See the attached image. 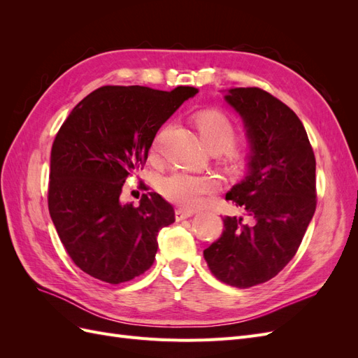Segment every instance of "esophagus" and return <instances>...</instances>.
<instances>
[{
  "mask_svg": "<svg viewBox=\"0 0 358 358\" xmlns=\"http://www.w3.org/2000/svg\"><path fill=\"white\" fill-rule=\"evenodd\" d=\"M192 210H188V209H176L175 212V216H176V221H182V220H187L189 218V216H192Z\"/></svg>",
  "mask_w": 358,
  "mask_h": 358,
  "instance_id": "obj_1",
  "label": "esophagus"
}]
</instances>
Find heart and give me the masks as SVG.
<instances>
[{"label": "heart", "mask_w": 358, "mask_h": 358, "mask_svg": "<svg viewBox=\"0 0 358 358\" xmlns=\"http://www.w3.org/2000/svg\"><path fill=\"white\" fill-rule=\"evenodd\" d=\"M196 124L203 142L213 152H222L224 164L230 170H241L246 164V152L234 146L237 136L236 125L224 112L216 109H206L197 113ZM164 133H159L152 149L159 150ZM220 180L212 175H192L187 171H171L170 175L159 180V191L169 201L182 208H197L206 196L216 192Z\"/></svg>", "instance_id": "1"}]
</instances>
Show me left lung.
<instances>
[{
	"mask_svg": "<svg viewBox=\"0 0 358 358\" xmlns=\"http://www.w3.org/2000/svg\"><path fill=\"white\" fill-rule=\"evenodd\" d=\"M225 100L245 121L251 159L248 176L225 200L245 209L224 216L221 236L204 249L212 275L236 288L275 278L296 255L317 209L315 155L299 116L259 88H234Z\"/></svg>",
	"mask_w": 358,
	"mask_h": 358,
	"instance_id": "obj_1",
	"label": "left lung"
}]
</instances>
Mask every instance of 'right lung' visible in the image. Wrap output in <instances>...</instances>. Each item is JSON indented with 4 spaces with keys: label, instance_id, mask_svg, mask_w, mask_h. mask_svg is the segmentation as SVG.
Wrapping results in <instances>:
<instances>
[{
    "label": "right lung",
    "instance_id": "1",
    "mask_svg": "<svg viewBox=\"0 0 358 358\" xmlns=\"http://www.w3.org/2000/svg\"><path fill=\"white\" fill-rule=\"evenodd\" d=\"M199 92L148 86H101L74 107L52 145L48 206L73 263L107 284H121L154 264L157 236L175 222L157 192L122 204L128 176L145 166L159 127ZM145 185V183H143Z\"/></svg>",
    "mask_w": 358,
    "mask_h": 358
}]
</instances>
